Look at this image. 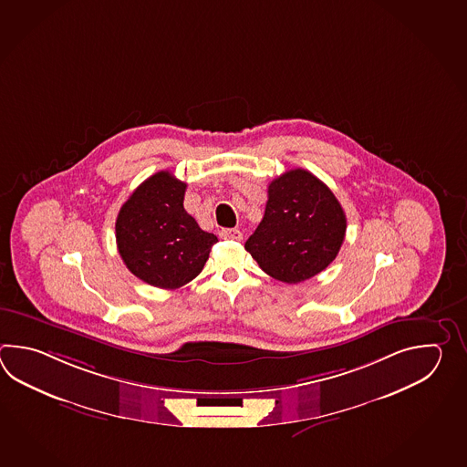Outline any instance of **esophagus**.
Returning a JSON list of instances; mask_svg holds the SVG:
<instances>
[{"instance_id":"obj_1","label":"esophagus","mask_w":467,"mask_h":467,"mask_svg":"<svg viewBox=\"0 0 467 467\" xmlns=\"http://www.w3.org/2000/svg\"><path fill=\"white\" fill-rule=\"evenodd\" d=\"M219 235L220 238H227V240H240L242 232L238 229H222Z\"/></svg>"}]
</instances>
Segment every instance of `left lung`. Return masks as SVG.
I'll list each match as a JSON object with an SVG mask.
<instances>
[{
	"label": "left lung",
	"instance_id": "obj_1",
	"mask_svg": "<svg viewBox=\"0 0 467 467\" xmlns=\"http://www.w3.org/2000/svg\"><path fill=\"white\" fill-rule=\"evenodd\" d=\"M348 220L336 195L307 170H288L270 182L264 219L245 250L270 277L298 284L337 257Z\"/></svg>",
	"mask_w": 467,
	"mask_h": 467
}]
</instances>
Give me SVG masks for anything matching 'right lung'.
<instances>
[{"label": "right lung", "instance_id": "1", "mask_svg": "<svg viewBox=\"0 0 467 467\" xmlns=\"http://www.w3.org/2000/svg\"><path fill=\"white\" fill-rule=\"evenodd\" d=\"M187 183L157 171L121 205L117 247L130 272L159 288L182 287L199 275L219 242L183 209Z\"/></svg>", "mask_w": 467, "mask_h": 467}]
</instances>
